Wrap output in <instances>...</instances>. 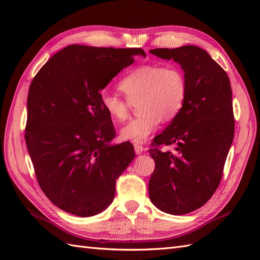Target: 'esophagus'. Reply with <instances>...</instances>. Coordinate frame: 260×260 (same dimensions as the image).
Here are the masks:
<instances>
[{"label":"esophagus","mask_w":260,"mask_h":260,"mask_svg":"<svg viewBox=\"0 0 260 260\" xmlns=\"http://www.w3.org/2000/svg\"><path fill=\"white\" fill-rule=\"evenodd\" d=\"M134 148H135V153L137 154V155H140V154H142L145 151V147L143 145H140V144H135Z\"/></svg>","instance_id":"obj_1"}]
</instances>
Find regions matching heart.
<instances>
[{
	"label": "heart",
	"mask_w": 260,
	"mask_h": 260,
	"mask_svg": "<svg viewBox=\"0 0 260 260\" xmlns=\"http://www.w3.org/2000/svg\"><path fill=\"white\" fill-rule=\"evenodd\" d=\"M126 98L104 93L102 106L110 118L124 121L132 104L139 103L140 117L129 120L120 129L124 141L143 144L156 131L161 120H172L183 108L187 96L186 77L175 64H145L132 69L119 82Z\"/></svg>",
	"instance_id": "obj_1"
}]
</instances>
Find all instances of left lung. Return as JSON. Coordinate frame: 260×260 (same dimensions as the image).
I'll list each match as a JSON object with an SVG mask.
<instances>
[{
  "label": "left lung",
  "instance_id": "1",
  "mask_svg": "<svg viewBox=\"0 0 260 260\" xmlns=\"http://www.w3.org/2000/svg\"><path fill=\"white\" fill-rule=\"evenodd\" d=\"M150 52L180 63L187 81L183 108L154 137L150 150L155 161L148 182L151 201L164 212L181 215L204 206L221 182L235 133L233 91L227 73L201 48ZM172 145L173 152L161 150Z\"/></svg>",
  "mask_w": 260,
  "mask_h": 260
}]
</instances>
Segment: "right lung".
I'll list each match as a JSON object with an SVG mask.
<instances>
[{"instance_id":"obj_1","label":"right lung","mask_w":260,"mask_h":260,"mask_svg":"<svg viewBox=\"0 0 260 260\" xmlns=\"http://www.w3.org/2000/svg\"><path fill=\"white\" fill-rule=\"evenodd\" d=\"M145 51L66 47L48 60L27 93L25 143L41 190L63 211L89 217L106 209L116 180L135 157L131 143L109 146L112 118L101 90Z\"/></svg>"}]
</instances>
